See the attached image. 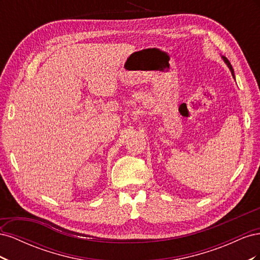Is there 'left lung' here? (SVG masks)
Segmentation results:
<instances>
[{
    "label": "left lung",
    "mask_w": 260,
    "mask_h": 260,
    "mask_svg": "<svg viewBox=\"0 0 260 260\" xmlns=\"http://www.w3.org/2000/svg\"><path fill=\"white\" fill-rule=\"evenodd\" d=\"M221 58L223 59V61L225 62V65L228 66V68L230 69V72H231V74H232V77L234 78V80H235V75H234V70H233V68H232V65L230 64V61L228 60V58L226 57H224V56H221Z\"/></svg>",
    "instance_id": "left-lung-1"
}]
</instances>
